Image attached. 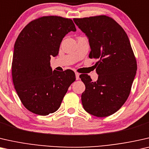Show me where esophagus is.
Returning a JSON list of instances; mask_svg holds the SVG:
<instances>
[{"mask_svg": "<svg viewBox=\"0 0 149 149\" xmlns=\"http://www.w3.org/2000/svg\"><path fill=\"white\" fill-rule=\"evenodd\" d=\"M75 78H76L77 80H78L79 78V74L78 73H75Z\"/></svg>", "mask_w": 149, "mask_h": 149, "instance_id": "obj_1", "label": "esophagus"}]
</instances>
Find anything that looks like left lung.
I'll return each mask as SVG.
<instances>
[{"mask_svg":"<svg viewBox=\"0 0 149 149\" xmlns=\"http://www.w3.org/2000/svg\"><path fill=\"white\" fill-rule=\"evenodd\" d=\"M88 38L91 58L98 75L96 81L79 75L86 90L81 102L86 111L98 117H107L120 109L128 98L137 71L135 56L124 30L106 15L74 19Z\"/></svg>","mask_w":149,"mask_h":149,"instance_id":"1","label":"left lung"}]
</instances>
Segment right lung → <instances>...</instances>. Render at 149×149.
Returning <instances> with one entry per match:
<instances>
[{"mask_svg":"<svg viewBox=\"0 0 149 149\" xmlns=\"http://www.w3.org/2000/svg\"><path fill=\"white\" fill-rule=\"evenodd\" d=\"M76 28L70 19L45 16L29 23L14 46L12 77L25 107L48 116L58 110L68 88L75 80L72 70L59 72L51 67V57L58 53L67 33Z\"/></svg>","mask_w":149,"mask_h":149,"instance_id":"obj_1","label":"right lung"}]
</instances>
